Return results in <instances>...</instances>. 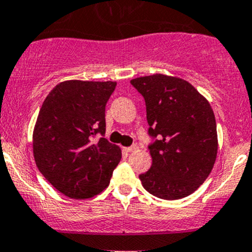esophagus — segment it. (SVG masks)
Here are the masks:
<instances>
[{"instance_id": "esophagus-1", "label": "esophagus", "mask_w": 252, "mask_h": 252, "mask_svg": "<svg viewBox=\"0 0 252 252\" xmlns=\"http://www.w3.org/2000/svg\"><path fill=\"white\" fill-rule=\"evenodd\" d=\"M137 149H138V147H137L136 144H134V145H131V147H127V148H125L126 152H134V150H137Z\"/></svg>"}]
</instances>
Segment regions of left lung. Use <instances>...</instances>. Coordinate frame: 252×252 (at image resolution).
I'll return each mask as SVG.
<instances>
[{
  "mask_svg": "<svg viewBox=\"0 0 252 252\" xmlns=\"http://www.w3.org/2000/svg\"><path fill=\"white\" fill-rule=\"evenodd\" d=\"M145 100L152 167L139 180L153 195L176 200L205 182L217 157L215 114L206 98L188 81L154 74L131 80Z\"/></svg>",
  "mask_w": 252,
  "mask_h": 252,
  "instance_id": "left-lung-1",
  "label": "left lung"
}]
</instances>
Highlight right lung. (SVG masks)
I'll list each match as a JSON object with an SVG mask.
<instances>
[{
  "label": "right lung",
  "instance_id": "1",
  "mask_svg": "<svg viewBox=\"0 0 252 252\" xmlns=\"http://www.w3.org/2000/svg\"><path fill=\"white\" fill-rule=\"evenodd\" d=\"M114 81L68 80L46 97L32 134L35 162L57 190L90 199L109 186L121 149L105 133V105Z\"/></svg>",
  "mask_w": 252,
  "mask_h": 252
}]
</instances>
